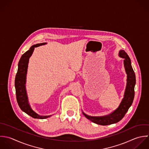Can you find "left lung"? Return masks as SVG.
I'll return each instance as SVG.
<instances>
[{
	"mask_svg": "<svg viewBox=\"0 0 149 149\" xmlns=\"http://www.w3.org/2000/svg\"><path fill=\"white\" fill-rule=\"evenodd\" d=\"M119 56L124 58V64L127 74L126 89L124 98L123 99L119 107L109 115L102 117L89 116L82 112L83 114L86 118L99 125H107L115 124L120 121L125 116L128 109L132 105L134 99V89L136 84V77L134 71L132 67L130 58L124 50H121L119 52Z\"/></svg>",
	"mask_w": 149,
	"mask_h": 149,
	"instance_id": "left-lung-1",
	"label": "left lung"
}]
</instances>
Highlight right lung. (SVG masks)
Here are the masks:
<instances>
[{
  "mask_svg": "<svg viewBox=\"0 0 149 149\" xmlns=\"http://www.w3.org/2000/svg\"><path fill=\"white\" fill-rule=\"evenodd\" d=\"M46 43H38L32 46L30 49L24 53L19 59L18 64V70L15 78V88L16 98L18 104L21 110L32 118L38 119H45L51 116H40L35 113L31 107L27 96L25 88L26 77L28 69L29 58L31 56L35 47L44 45Z\"/></svg>",
  "mask_w": 149,
  "mask_h": 149,
  "instance_id": "obj_1",
  "label": "right lung"
}]
</instances>
